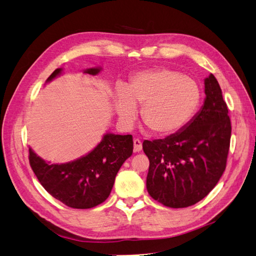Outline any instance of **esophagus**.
I'll list each match as a JSON object with an SVG mask.
<instances>
[{"label": "esophagus", "mask_w": 256, "mask_h": 256, "mask_svg": "<svg viewBox=\"0 0 256 256\" xmlns=\"http://www.w3.org/2000/svg\"><path fill=\"white\" fill-rule=\"evenodd\" d=\"M134 150L136 152L142 150V142L141 140H138V138H134Z\"/></svg>", "instance_id": "obj_1"}]
</instances>
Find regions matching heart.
I'll return each instance as SVG.
<instances>
[{"mask_svg": "<svg viewBox=\"0 0 256 256\" xmlns=\"http://www.w3.org/2000/svg\"><path fill=\"white\" fill-rule=\"evenodd\" d=\"M202 100L198 82L170 68H158L134 74L127 86L115 92V110L122 122L136 118L142 106L144 125L154 134L170 136L182 129L196 115Z\"/></svg>", "mask_w": 256, "mask_h": 256, "instance_id": "heart-1", "label": "heart"}]
</instances>
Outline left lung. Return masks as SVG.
I'll return each mask as SVG.
<instances>
[{
  "label": "left lung",
  "mask_w": 256,
  "mask_h": 256,
  "mask_svg": "<svg viewBox=\"0 0 256 256\" xmlns=\"http://www.w3.org/2000/svg\"><path fill=\"white\" fill-rule=\"evenodd\" d=\"M202 109L180 131L144 141L150 159L146 188L166 207L184 208L203 200L226 166L232 126L226 102L212 74L205 79Z\"/></svg>",
  "instance_id": "obj_1"
}]
</instances>
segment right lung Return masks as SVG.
I'll list each match as a JSON object with an SVG mask.
<instances>
[{"label": "right lung", "mask_w": 256, "mask_h": 256, "mask_svg": "<svg viewBox=\"0 0 256 256\" xmlns=\"http://www.w3.org/2000/svg\"><path fill=\"white\" fill-rule=\"evenodd\" d=\"M60 72V68L56 69L47 81ZM99 72L100 68H90L84 72L95 76ZM28 152L30 166L47 192L68 207L88 209L104 203L110 196L116 174L132 154L134 138L131 134H106L86 156L62 164H50L32 148Z\"/></svg>", "instance_id": "obj_1"}]
</instances>
